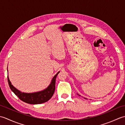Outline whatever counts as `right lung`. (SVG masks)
<instances>
[{
  "mask_svg": "<svg viewBox=\"0 0 125 125\" xmlns=\"http://www.w3.org/2000/svg\"><path fill=\"white\" fill-rule=\"evenodd\" d=\"M59 73L60 71L54 76L52 79L51 83L46 89L38 92L26 94V93L20 92L13 86L10 81L9 76H7L8 82H9L10 89L20 100L23 101V102L30 104H39L43 103L48 101L54 94L55 90L56 78Z\"/></svg>",
  "mask_w": 125,
  "mask_h": 125,
  "instance_id": "add662e5",
  "label": "right lung"
}]
</instances>
